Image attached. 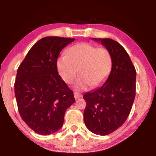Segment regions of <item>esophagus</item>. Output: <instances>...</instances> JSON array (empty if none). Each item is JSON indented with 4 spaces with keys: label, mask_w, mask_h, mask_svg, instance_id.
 I'll return each mask as SVG.
<instances>
[{
    "label": "esophagus",
    "mask_w": 156,
    "mask_h": 156,
    "mask_svg": "<svg viewBox=\"0 0 156 156\" xmlns=\"http://www.w3.org/2000/svg\"><path fill=\"white\" fill-rule=\"evenodd\" d=\"M73 95H74L75 99L80 98H81L82 96H83V95L80 94H79V93H77V92H74V93H73Z\"/></svg>",
    "instance_id": "obj_1"
}]
</instances>
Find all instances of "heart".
I'll return each mask as SVG.
<instances>
[{
  "mask_svg": "<svg viewBox=\"0 0 156 156\" xmlns=\"http://www.w3.org/2000/svg\"><path fill=\"white\" fill-rule=\"evenodd\" d=\"M112 55L105 47H97L89 43L73 44L66 51V55L56 60L58 74L66 83L71 84L78 72L73 87L82 91L97 87L103 84L112 71Z\"/></svg>",
  "mask_w": 156,
  "mask_h": 156,
  "instance_id": "1",
  "label": "heart"
}]
</instances>
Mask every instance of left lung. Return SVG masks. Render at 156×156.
I'll list each match as a JSON object with an SVG mask.
<instances>
[{"mask_svg": "<svg viewBox=\"0 0 156 156\" xmlns=\"http://www.w3.org/2000/svg\"><path fill=\"white\" fill-rule=\"evenodd\" d=\"M112 55L111 73L103 85L83 96L86 101L84 124L97 135L113 133L130 113L136 96V71L125 48L110 38H93Z\"/></svg>", "mask_w": 156, "mask_h": 156, "instance_id": "1", "label": "left lung"}]
</instances>
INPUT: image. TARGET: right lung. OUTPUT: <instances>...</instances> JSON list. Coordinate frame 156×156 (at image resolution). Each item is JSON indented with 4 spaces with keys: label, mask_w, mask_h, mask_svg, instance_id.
<instances>
[{
    "label": "right lung",
    "mask_w": 156,
    "mask_h": 156,
    "mask_svg": "<svg viewBox=\"0 0 156 156\" xmlns=\"http://www.w3.org/2000/svg\"><path fill=\"white\" fill-rule=\"evenodd\" d=\"M73 41L44 37L34 44L18 69L14 91L18 112L36 133L49 135L58 131L66 110L75 102L73 91L56 68L60 52Z\"/></svg>",
    "instance_id": "right-lung-1"
}]
</instances>
